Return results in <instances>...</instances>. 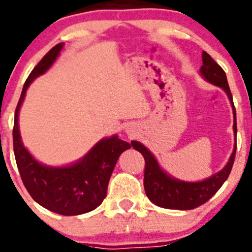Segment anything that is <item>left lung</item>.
Segmentation results:
<instances>
[{
	"label": "left lung",
	"mask_w": 252,
	"mask_h": 252,
	"mask_svg": "<svg viewBox=\"0 0 252 252\" xmlns=\"http://www.w3.org/2000/svg\"><path fill=\"white\" fill-rule=\"evenodd\" d=\"M202 63L204 64L201 65L200 72L204 75L206 80L215 84V85L220 86L228 94V97H229L233 106V112H234V133L236 135L235 107L234 102H233L232 93H230L229 85H228L225 72L205 51L202 52ZM131 146L138 150L144 156V188L150 201H152L159 207L172 208V210H192V208H196L199 206L204 205L205 202H207L220 189L223 183L229 177L233 163H234L236 151L235 142L234 151L230 156L229 162L217 174L199 183H185L173 179V178L164 173L159 168L158 163L155 159V157L152 156L151 152L140 142L133 141Z\"/></svg>",
	"instance_id": "1"
}]
</instances>
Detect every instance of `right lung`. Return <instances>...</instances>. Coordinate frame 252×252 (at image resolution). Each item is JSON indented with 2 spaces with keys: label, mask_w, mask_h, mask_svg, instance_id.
I'll return each mask as SVG.
<instances>
[{
  "label": "right lung",
  "mask_w": 252,
  "mask_h": 252,
  "mask_svg": "<svg viewBox=\"0 0 252 252\" xmlns=\"http://www.w3.org/2000/svg\"><path fill=\"white\" fill-rule=\"evenodd\" d=\"M63 44L53 46L32 70L18 101L14 114L13 149L17 167L25 189L42 207L63 216L90 212L102 204L107 194L108 182L119 155L130 149V144L118 136L103 139L78 163L63 168L42 166L23 146L18 128V113L29 84L51 67Z\"/></svg>",
  "instance_id": "add662e5"
}]
</instances>
